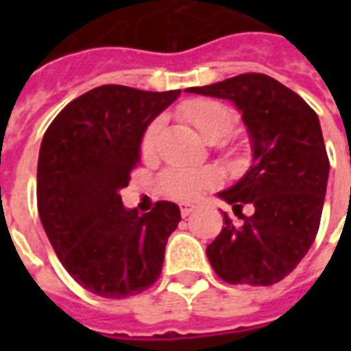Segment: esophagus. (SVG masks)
<instances>
[{"label":"esophagus","mask_w":351,"mask_h":351,"mask_svg":"<svg viewBox=\"0 0 351 351\" xmlns=\"http://www.w3.org/2000/svg\"><path fill=\"white\" fill-rule=\"evenodd\" d=\"M195 208H197L195 204H191V202H182V204H180V213H182V217H187V215H191L193 211H195Z\"/></svg>","instance_id":"esophagus-1"}]
</instances>
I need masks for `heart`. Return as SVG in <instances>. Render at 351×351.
Segmentation results:
<instances>
[{
  "mask_svg": "<svg viewBox=\"0 0 351 351\" xmlns=\"http://www.w3.org/2000/svg\"><path fill=\"white\" fill-rule=\"evenodd\" d=\"M180 117L189 121L198 134L208 142H219L228 136L237 125V117L230 107L208 98L186 101L180 107ZM160 127H162V118H154L145 127L140 142L143 156H151L154 153ZM217 184H219V173L213 169H169L160 176L162 193L178 200H193Z\"/></svg>",
  "mask_w": 351,
  "mask_h": 351,
  "instance_id": "b5f03b06",
  "label": "heart"
}]
</instances>
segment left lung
<instances>
[{"label":"left lung","mask_w":351,"mask_h":351,"mask_svg":"<svg viewBox=\"0 0 351 351\" xmlns=\"http://www.w3.org/2000/svg\"><path fill=\"white\" fill-rule=\"evenodd\" d=\"M186 93L233 101L253 149L245 175L219 193L244 224L237 228L224 213L226 226L206 255L226 282L277 284L302 261L321 224L330 160L319 117L297 93L258 73ZM245 203L251 217L241 215Z\"/></svg>","instance_id":"obj_1"}]
</instances>
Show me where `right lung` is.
<instances>
[{
  "mask_svg": "<svg viewBox=\"0 0 351 351\" xmlns=\"http://www.w3.org/2000/svg\"><path fill=\"white\" fill-rule=\"evenodd\" d=\"M182 90L101 85L73 100L47 129L38 158V213L58 258L90 293L123 299L158 280L173 202L125 209L120 191L140 162L145 127Z\"/></svg>",
  "mask_w": 351,
  "mask_h": 351,
  "instance_id": "1",
  "label": "right lung"
}]
</instances>
